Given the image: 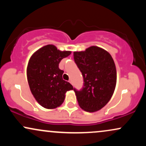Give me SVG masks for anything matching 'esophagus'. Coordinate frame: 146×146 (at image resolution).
Wrapping results in <instances>:
<instances>
[{
    "label": "esophagus",
    "instance_id": "34e87169",
    "mask_svg": "<svg viewBox=\"0 0 146 146\" xmlns=\"http://www.w3.org/2000/svg\"><path fill=\"white\" fill-rule=\"evenodd\" d=\"M69 82L71 83V84H72V80H69Z\"/></svg>",
    "mask_w": 146,
    "mask_h": 146
}]
</instances>
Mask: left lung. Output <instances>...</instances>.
Returning <instances> with one entry per match:
<instances>
[{
  "mask_svg": "<svg viewBox=\"0 0 146 146\" xmlns=\"http://www.w3.org/2000/svg\"><path fill=\"white\" fill-rule=\"evenodd\" d=\"M73 56L84 82L81 90L73 89L78 104L89 113L100 110L110 101L116 86L117 71L113 58L96 46L74 51Z\"/></svg>",
  "mask_w": 146,
  "mask_h": 146,
  "instance_id": "8db88e82",
  "label": "left lung"
}]
</instances>
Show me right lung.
Here are the masks:
<instances>
[{
  "instance_id": "1",
  "label": "right lung",
  "mask_w": 146,
  "mask_h": 146,
  "mask_svg": "<svg viewBox=\"0 0 146 146\" xmlns=\"http://www.w3.org/2000/svg\"><path fill=\"white\" fill-rule=\"evenodd\" d=\"M71 53L48 44L39 48L30 58L27 68L30 90L38 103L45 108L59 107L64 101L66 92L73 90L71 84L63 80L64 71L59 68L60 61Z\"/></svg>"
}]
</instances>
